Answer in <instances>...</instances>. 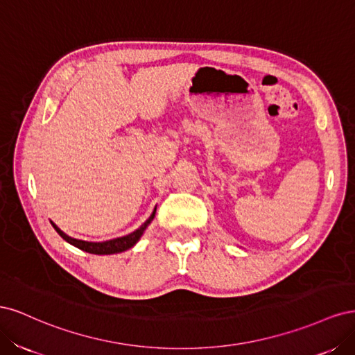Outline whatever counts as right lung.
Wrapping results in <instances>:
<instances>
[{
  "label": "right lung",
  "instance_id": "add662e5",
  "mask_svg": "<svg viewBox=\"0 0 355 355\" xmlns=\"http://www.w3.org/2000/svg\"><path fill=\"white\" fill-rule=\"evenodd\" d=\"M155 211L157 207H154L151 216H149L141 227H139L136 231H133L132 234L124 235V237H118V239H112V240H106V241H99V243H94V241H84V240H78V239H72L69 235H67L63 232L55 222L50 223L53 225V228L56 230V232L60 235V237L68 241L69 244L75 245L77 249L83 250V252H87V253H93V254H114V253H121L125 252L128 249H132V247L141 240V237L144 235L145 230L148 228V225L151 223L155 218Z\"/></svg>",
  "mask_w": 355,
  "mask_h": 355
}]
</instances>
